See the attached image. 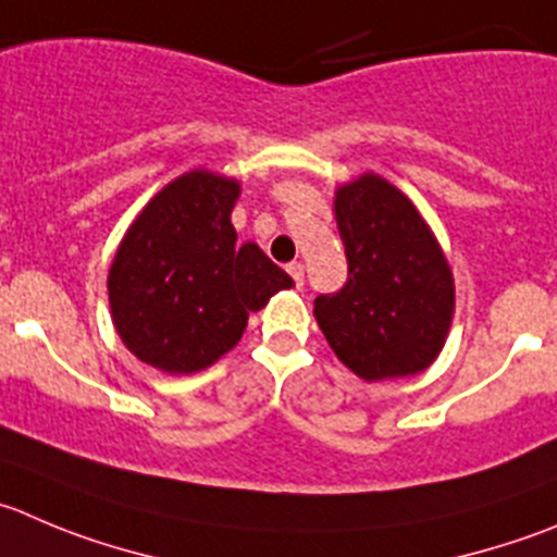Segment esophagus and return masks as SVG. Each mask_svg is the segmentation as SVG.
Returning a JSON list of instances; mask_svg holds the SVG:
<instances>
[{
	"instance_id": "1",
	"label": "esophagus",
	"mask_w": 557,
	"mask_h": 557,
	"mask_svg": "<svg viewBox=\"0 0 557 557\" xmlns=\"http://www.w3.org/2000/svg\"><path fill=\"white\" fill-rule=\"evenodd\" d=\"M287 273L293 275V282L298 284V289L304 287V264H300V262H293V264H287Z\"/></svg>"
}]
</instances>
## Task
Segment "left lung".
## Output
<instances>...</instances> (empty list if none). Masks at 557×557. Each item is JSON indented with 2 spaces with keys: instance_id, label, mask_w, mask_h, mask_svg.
<instances>
[{
  "instance_id": "obj_1",
  "label": "left lung",
  "mask_w": 557,
  "mask_h": 557,
  "mask_svg": "<svg viewBox=\"0 0 557 557\" xmlns=\"http://www.w3.org/2000/svg\"><path fill=\"white\" fill-rule=\"evenodd\" d=\"M333 215L347 284L314 300L338 361L367 383L410 377L434 363L457 306L454 273L412 199L374 172L338 185Z\"/></svg>"
}]
</instances>
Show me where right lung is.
<instances>
[{
    "mask_svg": "<svg viewBox=\"0 0 557 557\" xmlns=\"http://www.w3.org/2000/svg\"><path fill=\"white\" fill-rule=\"evenodd\" d=\"M240 183L190 169L141 208L109 268L116 336L147 367L196 374L240 342L248 314L295 282L257 243H237Z\"/></svg>",
    "mask_w": 557,
    "mask_h": 557,
    "instance_id": "add662e5",
    "label": "right lung"
}]
</instances>
